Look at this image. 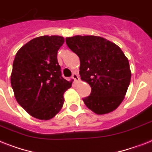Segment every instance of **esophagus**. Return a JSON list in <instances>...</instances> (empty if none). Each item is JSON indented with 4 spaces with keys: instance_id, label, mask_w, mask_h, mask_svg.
<instances>
[{
    "instance_id": "34e87169",
    "label": "esophagus",
    "mask_w": 152,
    "mask_h": 152,
    "mask_svg": "<svg viewBox=\"0 0 152 152\" xmlns=\"http://www.w3.org/2000/svg\"><path fill=\"white\" fill-rule=\"evenodd\" d=\"M72 78L73 79L74 81H75V82H76V83H78L79 81H80V77H79V76L76 73H73V74H72Z\"/></svg>"
}]
</instances>
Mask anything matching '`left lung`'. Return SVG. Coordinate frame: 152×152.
<instances>
[{
	"mask_svg": "<svg viewBox=\"0 0 152 152\" xmlns=\"http://www.w3.org/2000/svg\"><path fill=\"white\" fill-rule=\"evenodd\" d=\"M68 47L80 58L82 81L91 87V95L83 99L97 115L115 110L129 87L131 71L128 58L113 42L98 36L66 37Z\"/></svg>",
	"mask_w": 152,
	"mask_h": 152,
	"instance_id": "left-lung-1",
	"label": "left lung"
}]
</instances>
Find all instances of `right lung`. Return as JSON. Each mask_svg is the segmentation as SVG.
<instances>
[{"instance_id":"1","label":"right lung","mask_w":152,"mask_h":152,"mask_svg":"<svg viewBox=\"0 0 152 152\" xmlns=\"http://www.w3.org/2000/svg\"><path fill=\"white\" fill-rule=\"evenodd\" d=\"M65 39L61 36L33 38L18 50L13 61L11 84L18 104L40 120L55 117L64 104V93L72 80L61 76L57 54Z\"/></svg>"}]
</instances>
